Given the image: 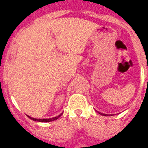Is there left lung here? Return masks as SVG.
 Returning a JSON list of instances; mask_svg holds the SVG:
<instances>
[{"label":"left lung","mask_w":148,"mask_h":148,"mask_svg":"<svg viewBox=\"0 0 148 148\" xmlns=\"http://www.w3.org/2000/svg\"><path fill=\"white\" fill-rule=\"evenodd\" d=\"M98 112V111H97ZM101 115H103V116H108V115H110V114H103V113H101V112H98ZM110 115H112V114H110Z\"/></svg>","instance_id":"1"}]
</instances>
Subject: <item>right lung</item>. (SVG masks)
I'll use <instances>...</instances> for the list:
<instances>
[{
	"label": "right lung",
	"instance_id": "1",
	"mask_svg": "<svg viewBox=\"0 0 148 148\" xmlns=\"http://www.w3.org/2000/svg\"><path fill=\"white\" fill-rule=\"evenodd\" d=\"M63 113L60 114L57 116V117H51V118H44V119H38V118H34V117H31L30 116L27 115V117L30 118V119L33 120L34 121H38V122H51V121H55V120H58L59 117L62 115Z\"/></svg>",
	"mask_w": 148,
	"mask_h": 148
}]
</instances>
